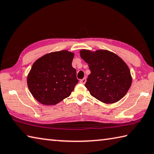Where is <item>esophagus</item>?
<instances>
[{
  "label": "esophagus",
  "instance_id": "esophagus-1",
  "mask_svg": "<svg viewBox=\"0 0 154 154\" xmlns=\"http://www.w3.org/2000/svg\"><path fill=\"white\" fill-rule=\"evenodd\" d=\"M86 78H84L83 79L80 80V82L81 84H83V85H85V84L86 83Z\"/></svg>",
  "mask_w": 154,
  "mask_h": 154
}]
</instances>
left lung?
<instances>
[{
	"instance_id": "obj_1",
	"label": "left lung",
	"mask_w": 154,
	"mask_h": 154,
	"mask_svg": "<svg viewBox=\"0 0 154 154\" xmlns=\"http://www.w3.org/2000/svg\"><path fill=\"white\" fill-rule=\"evenodd\" d=\"M80 56L88 63L91 70L85 86L92 97L111 104L126 94L132 78L128 66L121 57L107 50H82Z\"/></svg>"
}]
</instances>
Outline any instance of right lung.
Instances as JSON below:
<instances>
[{"label": "right lung", "mask_w": 154, "mask_h": 154, "mask_svg": "<svg viewBox=\"0 0 154 154\" xmlns=\"http://www.w3.org/2000/svg\"><path fill=\"white\" fill-rule=\"evenodd\" d=\"M74 54L66 50L51 52L32 66L27 85L32 95L45 105L56 104L67 98L78 82L76 70L72 66Z\"/></svg>", "instance_id": "add662e5"}]
</instances>
